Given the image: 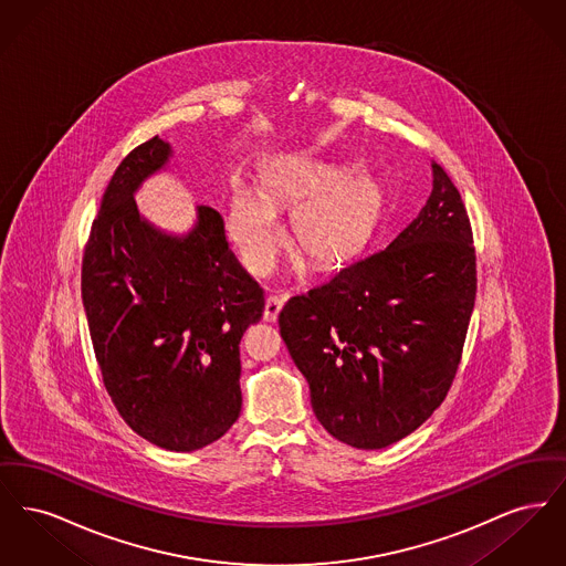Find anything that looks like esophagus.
I'll return each instance as SVG.
<instances>
[{
  "label": "esophagus",
  "instance_id": "obj_1",
  "mask_svg": "<svg viewBox=\"0 0 566 566\" xmlns=\"http://www.w3.org/2000/svg\"><path fill=\"white\" fill-rule=\"evenodd\" d=\"M282 305H284V298H282V296H268V301H265V312H263V318H265L268 323H273V321L277 318V314H280Z\"/></svg>",
  "mask_w": 566,
  "mask_h": 566
}]
</instances>
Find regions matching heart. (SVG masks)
I'll list each match as a JSON object with an SVG mask.
<instances>
[{
	"instance_id": "heart-1",
	"label": "heart",
	"mask_w": 566,
	"mask_h": 566,
	"mask_svg": "<svg viewBox=\"0 0 566 566\" xmlns=\"http://www.w3.org/2000/svg\"><path fill=\"white\" fill-rule=\"evenodd\" d=\"M261 195L235 187L227 218L245 268L265 275L284 245L277 206H293L298 252L318 265L339 263L367 240L379 206L376 180L352 167L310 159L277 163L261 176Z\"/></svg>"
}]
</instances>
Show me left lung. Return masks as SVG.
I'll return each instance as SVG.
<instances>
[{
	"instance_id": "left-lung-1",
	"label": "left lung",
	"mask_w": 566,
	"mask_h": 566,
	"mask_svg": "<svg viewBox=\"0 0 566 566\" xmlns=\"http://www.w3.org/2000/svg\"><path fill=\"white\" fill-rule=\"evenodd\" d=\"M431 169V197L392 242L291 296L277 318L318 422L358 450L427 422L460 365L478 293L473 231L450 176Z\"/></svg>"
}]
</instances>
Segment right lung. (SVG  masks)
Listing matches in <instances>:
<instances>
[{"instance_id":"1","label":"right lung","mask_w":566,"mask_h":566,"mask_svg":"<svg viewBox=\"0 0 566 566\" xmlns=\"http://www.w3.org/2000/svg\"><path fill=\"white\" fill-rule=\"evenodd\" d=\"M169 157L155 135L116 167L84 245L82 303L120 418L163 450L195 452L240 418V342L265 296L214 208L199 206L182 238L139 216L135 190Z\"/></svg>"}]
</instances>
